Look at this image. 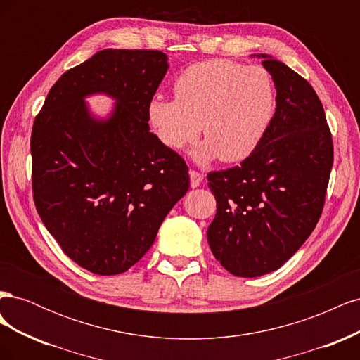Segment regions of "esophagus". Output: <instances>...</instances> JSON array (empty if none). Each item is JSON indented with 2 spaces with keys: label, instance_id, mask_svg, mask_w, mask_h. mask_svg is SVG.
I'll use <instances>...</instances> for the list:
<instances>
[{
  "label": "esophagus",
  "instance_id": "obj_1",
  "mask_svg": "<svg viewBox=\"0 0 360 360\" xmlns=\"http://www.w3.org/2000/svg\"><path fill=\"white\" fill-rule=\"evenodd\" d=\"M189 177H191V186L192 188H198L200 184L202 183V180H204L202 174L198 172V171H195V169L189 171Z\"/></svg>",
  "mask_w": 360,
  "mask_h": 360
}]
</instances>
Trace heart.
Returning a JSON list of instances; mask_svg holds the SVG:
<instances>
[{
    "instance_id": "1",
    "label": "heart",
    "mask_w": 360,
    "mask_h": 360,
    "mask_svg": "<svg viewBox=\"0 0 360 360\" xmlns=\"http://www.w3.org/2000/svg\"><path fill=\"white\" fill-rule=\"evenodd\" d=\"M174 99L151 97L147 122L160 144L180 150L200 132L205 141L193 158L237 162L248 158L274 115V84L266 69L213 58L181 70L172 82Z\"/></svg>"
}]
</instances>
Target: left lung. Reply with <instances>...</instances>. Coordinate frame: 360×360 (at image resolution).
<instances>
[{
	"label": "left lung",
	"mask_w": 360,
	"mask_h": 360,
	"mask_svg": "<svg viewBox=\"0 0 360 360\" xmlns=\"http://www.w3.org/2000/svg\"><path fill=\"white\" fill-rule=\"evenodd\" d=\"M258 57L275 82V114L240 165L207 174L217 204L207 240L222 267L242 278L270 274L297 252L320 219L333 165L311 84L271 56Z\"/></svg>",
	"instance_id": "obj_1"
}]
</instances>
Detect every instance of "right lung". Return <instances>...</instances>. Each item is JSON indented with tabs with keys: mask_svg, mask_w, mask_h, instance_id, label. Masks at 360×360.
Masks as SVG:
<instances>
[{
	"mask_svg": "<svg viewBox=\"0 0 360 360\" xmlns=\"http://www.w3.org/2000/svg\"><path fill=\"white\" fill-rule=\"evenodd\" d=\"M168 70L160 51L103 49L60 76L31 132L32 197L41 222L76 264L123 274L153 245L189 189L186 162L147 122V103ZM116 101L108 119L83 99Z\"/></svg>",
	"mask_w": 360,
	"mask_h": 360,
	"instance_id": "1",
	"label": "right lung"
}]
</instances>
